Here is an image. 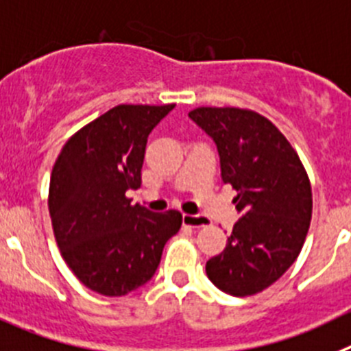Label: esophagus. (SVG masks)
Instances as JSON below:
<instances>
[{
	"instance_id": "1",
	"label": "esophagus",
	"mask_w": 351,
	"mask_h": 351,
	"mask_svg": "<svg viewBox=\"0 0 351 351\" xmlns=\"http://www.w3.org/2000/svg\"><path fill=\"white\" fill-rule=\"evenodd\" d=\"M183 226L192 227V229H199V227L210 226V220L204 217V215H183Z\"/></svg>"
}]
</instances>
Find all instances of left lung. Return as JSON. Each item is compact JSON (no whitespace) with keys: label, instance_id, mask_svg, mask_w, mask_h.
<instances>
[{"label":"left lung","instance_id":"left-lung-1","mask_svg":"<svg viewBox=\"0 0 351 351\" xmlns=\"http://www.w3.org/2000/svg\"><path fill=\"white\" fill-rule=\"evenodd\" d=\"M191 121L217 145L223 183L241 213L226 250L206 262V274L230 295L273 285L293 264L311 220V185L301 159L266 117L239 108H195Z\"/></svg>","mask_w":351,"mask_h":351}]
</instances>
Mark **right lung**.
Wrapping results in <instances>:
<instances>
[{
    "mask_svg": "<svg viewBox=\"0 0 351 351\" xmlns=\"http://www.w3.org/2000/svg\"><path fill=\"white\" fill-rule=\"evenodd\" d=\"M175 105H119L62 147L49 210L62 258L87 289L121 298L150 282L164 245L182 226L176 210L154 213L125 192L141 185L148 134Z\"/></svg>",
    "mask_w": 351,
    "mask_h": 351,
    "instance_id": "obj_1",
    "label": "right lung"
}]
</instances>
